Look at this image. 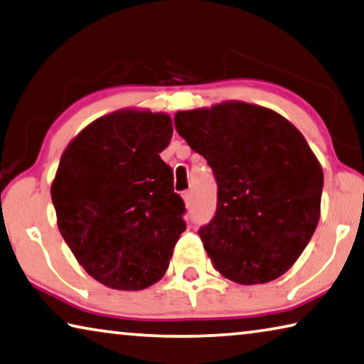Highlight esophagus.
Listing matches in <instances>:
<instances>
[{
	"mask_svg": "<svg viewBox=\"0 0 364 364\" xmlns=\"http://www.w3.org/2000/svg\"><path fill=\"white\" fill-rule=\"evenodd\" d=\"M183 199H184V203L186 204H189L193 200V193L191 191H183Z\"/></svg>",
	"mask_w": 364,
	"mask_h": 364,
	"instance_id": "obj_1",
	"label": "esophagus"
}]
</instances>
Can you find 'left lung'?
I'll list each match as a JSON object with an SVG mask.
<instances>
[{
  "label": "left lung",
  "mask_w": 364,
  "mask_h": 364,
  "mask_svg": "<svg viewBox=\"0 0 364 364\" xmlns=\"http://www.w3.org/2000/svg\"><path fill=\"white\" fill-rule=\"evenodd\" d=\"M175 126L217 181L215 215L199 228L213 267L241 285L285 274L314 233L324 186L301 132L245 102L178 112Z\"/></svg>",
  "instance_id": "1"
}]
</instances>
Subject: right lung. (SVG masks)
I'll list each match as a JSON object with an SVG mask.
<instances>
[{
	"label": "right lung",
	"instance_id": "right-lung-1",
	"mask_svg": "<svg viewBox=\"0 0 364 364\" xmlns=\"http://www.w3.org/2000/svg\"><path fill=\"white\" fill-rule=\"evenodd\" d=\"M168 114L121 109L90 123L63 152L51 184L58 228L90 277L142 290L168 269L186 207L160 152Z\"/></svg>",
	"mask_w": 364,
	"mask_h": 364
}]
</instances>
